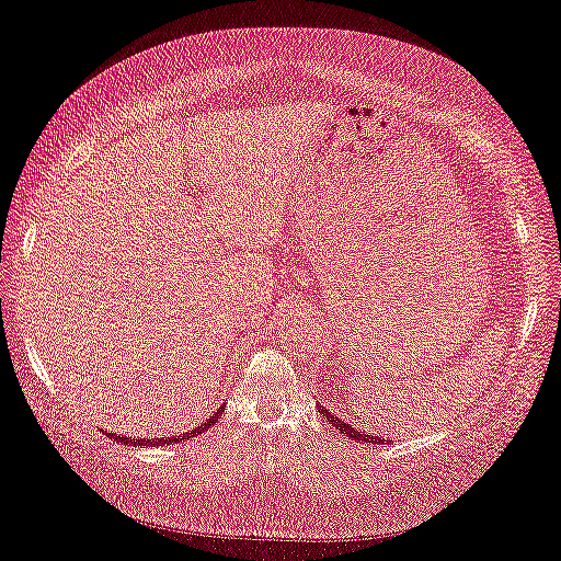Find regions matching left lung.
<instances>
[{
    "instance_id": "1",
    "label": "left lung",
    "mask_w": 561,
    "mask_h": 561,
    "mask_svg": "<svg viewBox=\"0 0 561 561\" xmlns=\"http://www.w3.org/2000/svg\"><path fill=\"white\" fill-rule=\"evenodd\" d=\"M319 413H327V421H329L331 425H334V428H339L341 433H346L348 438L360 440V443H381V440H376L374 435H366V433L360 431V428H351V425H348V423H344V421H341V417H334V421H331V413L327 411L324 405H319Z\"/></svg>"
}]
</instances>
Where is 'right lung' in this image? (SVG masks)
I'll list each match as a JSON object with an SVG mask.
<instances>
[{"mask_svg": "<svg viewBox=\"0 0 561 561\" xmlns=\"http://www.w3.org/2000/svg\"><path fill=\"white\" fill-rule=\"evenodd\" d=\"M217 417H220V411H217L215 415H210L207 417V421L203 423V425H197V428H193V431H187V433H183V435H173V438H160V440H153V438H133V440H128V438H123V435H116V440L118 443H133V445H148V448H156V445H160V443H183V440H187V438H195V435H201V433H205L207 428H213V425L217 423ZM108 435H113V433H108Z\"/></svg>", "mask_w": 561, "mask_h": 561, "instance_id": "1", "label": "right lung"}]
</instances>
